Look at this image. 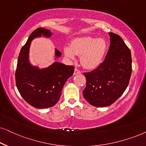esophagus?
Returning <instances> with one entry per match:
<instances>
[{
    "mask_svg": "<svg viewBox=\"0 0 146 146\" xmlns=\"http://www.w3.org/2000/svg\"><path fill=\"white\" fill-rule=\"evenodd\" d=\"M81 72L77 68H75L74 70V74H80Z\"/></svg>",
    "mask_w": 146,
    "mask_h": 146,
    "instance_id": "esophagus-1",
    "label": "esophagus"
}]
</instances>
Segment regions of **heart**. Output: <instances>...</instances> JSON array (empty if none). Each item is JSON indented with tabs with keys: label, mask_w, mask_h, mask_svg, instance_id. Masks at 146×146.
<instances>
[{
	"label": "heart",
	"mask_w": 146,
	"mask_h": 146,
	"mask_svg": "<svg viewBox=\"0 0 146 146\" xmlns=\"http://www.w3.org/2000/svg\"><path fill=\"white\" fill-rule=\"evenodd\" d=\"M107 50L106 41L103 39L85 37L76 38L72 41L70 46L65 47V56L74 60L80 55V63L86 69H94L101 65Z\"/></svg>",
	"instance_id": "heart-1"
}]
</instances>
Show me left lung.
Masks as SVG:
<instances>
[{
    "mask_svg": "<svg viewBox=\"0 0 146 146\" xmlns=\"http://www.w3.org/2000/svg\"><path fill=\"white\" fill-rule=\"evenodd\" d=\"M110 35V46L105 59L97 68L85 72V99L94 107L112 105L127 87L131 75V51L123 39L114 33Z\"/></svg>",
    "mask_w": 146,
    "mask_h": 146,
    "instance_id": "8db88e82",
    "label": "left lung"
}]
</instances>
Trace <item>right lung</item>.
Returning a JSON list of instances; mask_svg holds the SVG:
<instances>
[{
    "mask_svg": "<svg viewBox=\"0 0 146 146\" xmlns=\"http://www.w3.org/2000/svg\"><path fill=\"white\" fill-rule=\"evenodd\" d=\"M50 30L39 27L32 32L19 55L15 72V81L21 95L27 103L37 109L53 107L60 100L62 90L66 80L72 76L74 67L54 62L43 69L30 64L28 59L31 41L35 37L52 35ZM56 56L61 52L56 50Z\"/></svg>",
    "mask_w": 146,
    "mask_h": 146,
    "instance_id": "1",
    "label": "right lung"
}]
</instances>
